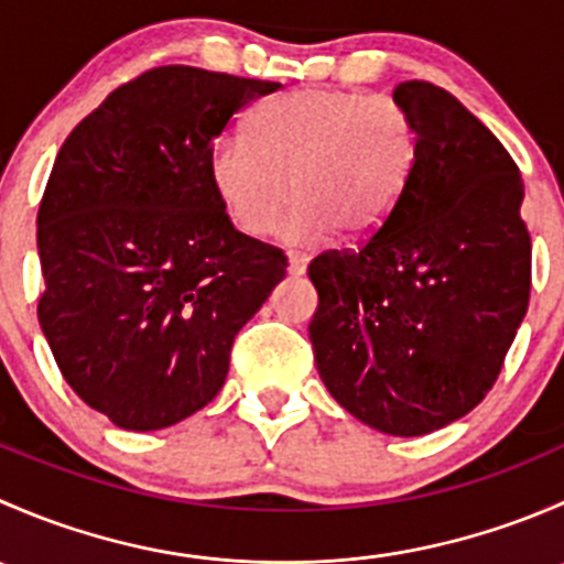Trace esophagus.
Returning a JSON list of instances; mask_svg holds the SVG:
<instances>
[{
    "label": "esophagus",
    "mask_w": 564,
    "mask_h": 564,
    "mask_svg": "<svg viewBox=\"0 0 564 564\" xmlns=\"http://www.w3.org/2000/svg\"><path fill=\"white\" fill-rule=\"evenodd\" d=\"M305 270H308V256L289 253V275L300 278V275H305Z\"/></svg>",
    "instance_id": "34e87169"
}]
</instances>
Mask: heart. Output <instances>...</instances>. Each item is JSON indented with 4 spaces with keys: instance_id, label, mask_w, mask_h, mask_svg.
I'll return each instance as SVG.
<instances>
[{
    "instance_id": "obj_1",
    "label": "heart",
    "mask_w": 564,
    "mask_h": 564,
    "mask_svg": "<svg viewBox=\"0 0 564 564\" xmlns=\"http://www.w3.org/2000/svg\"><path fill=\"white\" fill-rule=\"evenodd\" d=\"M414 163L417 128L398 100L303 87L256 108L250 139L224 135L207 169L240 231L270 235L294 191L283 240L318 242L335 229L349 240L371 237L395 209Z\"/></svg>"
}]
</instances>
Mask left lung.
<instances>
[{
    "label": "left lung",
    "instance_id": "left-lung-1",
    "mask_svg": "<svg viewBox=\"0 0 564 564\" xmlns=\"http://www.w3.org/2000/svg\"><path fill=\"white\" fill-rule=\"evenodd\" d=\"M417 163L357 250L308 267L311 344L329 395L390 436L464 417L494 388L532 286L524 182L497 135L429 82L398 84Z\"/></svg>",
    "mask_w": 564,
    "mask_h": 564
}]
</instances>
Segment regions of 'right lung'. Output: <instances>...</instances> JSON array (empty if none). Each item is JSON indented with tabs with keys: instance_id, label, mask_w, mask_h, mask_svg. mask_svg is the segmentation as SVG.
I'll list each match as a JSON object with an SVG mask.
<instances>
[{
	"instance_id": "1",
	"label": "right lung",
	"mask_w": 564,
	"mask_h": 564,
	"mask_svg": "<svg viewBox=\"0 0 564 564\" xmlns=\"http://www.w3.org/2000/svg\"><path fill=\"white\" fill-rule=\"evenodd\" d=\"M281 84L166 65L73 128L37 209V318L62 377L113 425L158 431L224 388L235 335L286 275L209 182L231 117Z\"/></svg>"
}]
</instances>
